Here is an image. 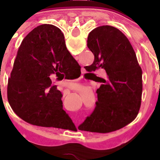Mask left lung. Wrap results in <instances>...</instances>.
<instances>
[{"label": "left lung", "mask_w": 160, "mask_h": 160, "mask_svg": "<svg viewBox=\"0 0 160 160\" xmlns=\"http://www.w3.org/2000/svg\"><path fill=\"white\" fill-rule=\"evenodd\" d=\"M87 46L94 55L89 72L102 69L98 101L90 117L78 127L81 131L108 133L122 128L136 118L141 105L142 70L128 38L111 25L95 28L89 33Z\"/></svg>", "instance_id": "8db88e82"}]
</instances>
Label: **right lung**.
Masks as SVG:
<instances>
[{
  "label": "right lung",
  "mask_w": 160,
  "mask_h": 160,
  "mask_svg": "<svg viewBox=\"0 0 160 160\" xmlns=\"http://www.w3.org/2000/svg\"><path fill=\"white\" fill-rule=\"evenodd\" d=\"M78 66L60 29L44 24L32 29L20 46L8 82L12 111L32 125L66 129L72 120L63 110L62 94L50 78L62 79Z\"/></svg>",
  "instance_id": "add662e5"
}]
</instances>
